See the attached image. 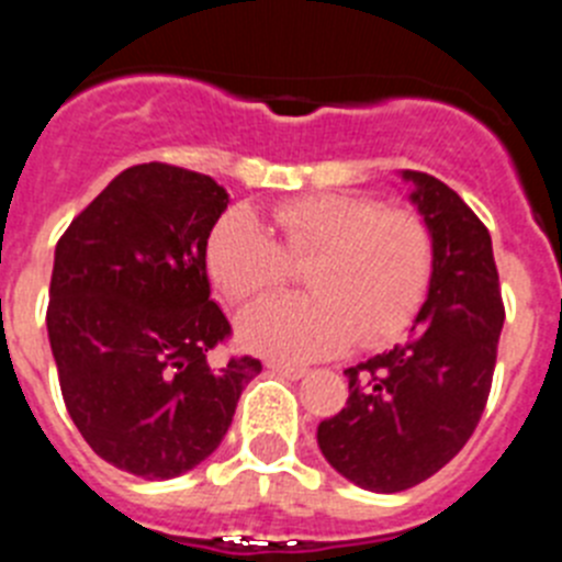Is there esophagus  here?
Here are the masks:
<instances>
[{"instance_id":"esophagus-1","label":"esophagus","mask_w":562,"mask_h":562,"mask_svg":"<svg viewBox=\"0 0 562 562\" xmlns=\"http://www.w3.org/2000/svg\"><path fill=\"white\" fill-rule=\"evenodd\" d=\"M267 369L286 376V380H301V376H306V369H301V366H286V362H267Z\"/></svg>"}]
</instances>
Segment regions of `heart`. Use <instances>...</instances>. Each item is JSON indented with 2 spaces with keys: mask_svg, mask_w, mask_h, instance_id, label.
Masks as SVG:
<instances>
[{
  "mask_svg": "<svg viewBox=\"0 0 562 562\" xmlns=\"http://www.w3.org/2000/svg\"><path fill=\"white\" fill-rule=\"evenodd\" d=\"M278 241L247 211L207 236V276L231 304L286 284L306 267L312 295L267 297L238 321L241 342L286 360H315L351 340L376 346L414 321L434 281V233L419 213L351 193H312L272 207Z\"/></svg>",
  "mask_w": 562,
  "mask_h": 562,
  "instance_id": "heart-1",
  "label": "heart"
}]
</instances>
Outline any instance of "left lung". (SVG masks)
<instances>
[{
	"label": "left lung",
	"instance_id": "left-lung-1",
	"mask_svg": "<svg viewBox=\"0 0 562 562\" xmlns=\"http://www.w3.org/2000/svg\"><path fill=\"white\" fill-rule=\"evenodd\" d=\"M411 200L434 233V281L408 340L357 362L340 414L317 445L342 479L371 493L422 484L467 445L493 389L504 329L493 238L453 188L422 171Z\"/></svg>",
	"mask_w": 562,
	"mask_h": 562
}]
</instances>
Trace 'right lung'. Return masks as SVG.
Returning <instances> with one entry per match:
<instances>
[{
    "label": "right lung",
    "instance_id": "add662e5",
    "mask_svg": "<svg viewBox=\"0 0 562 562\" xmlns=\"http://www.w3.org/2000/svg\"><path fill=\"white\" fill-rule=\"evenodd\" d=\"M227 191L168 162L117 173L56 245L47 331L64 405L117 470L173 479L231 428L256 357L213 369L233 335L211 301L205 247Z\"/></svg>",
    "mask_w": 562,
    "mask_h": 562
}]
</instances>
